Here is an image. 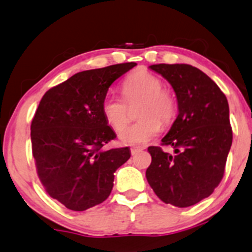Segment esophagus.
Returning a JSON list of instances; mask_svg holds the SVG:
<instances>
[{
    "instance_id": "obj_1",
    "label": "esophagus",
    "mask_w": 252,
    "mask_h": 252,
    "mask_svg": "<svg viewBox=\"0 0 252 252\" xmlns=\"http://www.w3.org/2000/svg\"><path fill=\"white\" fill-rule=\"evenodd\" d=\"M140 151H141V148H137V147H132V148L130 149V152H131L132 156H135V154H136V153H139Z\"/></svg>"
}]
</instances>
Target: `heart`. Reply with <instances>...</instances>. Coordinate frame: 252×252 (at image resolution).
<instances>
[{
    "instance_id": "b5f03b06",
    "label": "heart",
    "mask_w": 252,
    "mask_h": 252,
    "mask_svg": "<svg viewBox=\"0 0 252 252\" xmlns=\"http://www.w3.org/2000/svg\"><path fill=\"white\" fill-rule=\"evenodd\" d=\"M123 99L107 94L101 103V112L107 124L118 131L128 122V105L141 100L137 109L140 121L126 126L120 134L122 143L141 146L153 140L161 130V123L167 126L175 120L177 103L173 93L162 87L159 77L147 70L131 73L122 82ZM162 122H160L159 121Z\"/></svg>"
}]
</instances>
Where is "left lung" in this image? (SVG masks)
<instances>
[{
    "label": "left lung",
    "mask_w": 252,
    "mask_h": 252,
    "mask_svg": "<svg viewBox=\"0 0 252 252\" xmlns=\"http://www.w3.org/2000/svg\"><path fill=\"white\" fill-rule=\"evenodd\" d=\"M172 86L178 116L162 146H151L146 178L162 202L185 208L208 197L219 185L232 145L227 99L218 85L190 64L149 65Z\"/></svg>",
    "instance_id": "obj_1"
}]
</instances>
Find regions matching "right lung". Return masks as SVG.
Segmentation results:
<instances>
[{"instance_id":"right-lung-1","label":"right lung","mask_w":252,"mask_h":252,"mask_svg":"<svg viewBox=\"0 0 252 252\" xmlns=\"http://www.w3.org/2000/svg\"><path fill=\"white\" fill-rule=\"evenodd\" d=\"M136 63L80 71L43 95L31 124L32 154L46 192L70 211L82 212L111 193L118 167L130 149L105 151L116 137L101 103L109 87Z\"/></svg>"}]
</instances>
